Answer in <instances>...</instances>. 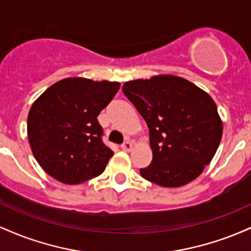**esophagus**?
Here are the masks:
<instances>
[{"mask_svg": "<svg viewBox=\"0 0 251 251\" xmlns=\"http://www.w3.org/2000/svg\"><path fill=\"white\" fill-rule=\"evenodd\" d=\"M122 149L126 152L131 151V150H132V143L129 142V140H125V142L122 144Z\"/></svg>", "mask_w": 251, "mask_h": 251, "instance_id": "1", "label": "esophagus"}]
</instances>
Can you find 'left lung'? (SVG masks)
I'll use <instances>...</instances> for the list:
<instances>
[{
  "label": "left lung",
  "instance_id": "8db88e82",
  "mask_svg": "<svg viewBox=\"0 0 251 251\" xmlns=\"http://www.w3.org/2000/svg\"><path fill=\"white\" fill-rule=\"evenodd\" d=\"M123 92L148 124L153 158L143 178L164 188L185 185L217 151L223 126L208 93L183 77L125 82Z\"/></svg>",
  "mask_w": 251,
  "mask_h": 251
}]
</instances>
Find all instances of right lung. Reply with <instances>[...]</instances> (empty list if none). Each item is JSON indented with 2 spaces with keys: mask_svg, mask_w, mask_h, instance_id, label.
I'll list each match as a JSON object with an SVG mask.
<instances>
[{
  "mask_svg": "<svg viewBox=\"0 0 251 251\" xmlns=\"http://www.w3.org/2000/svg\"><path fill=\"white\" fill-rule=\"evenodd\" d=\"M119 82L68 77L40 96L28 114V139L37 163L65 184H80L105 171L113 151L102 142L98 116Z\"/></svg>",
  "mask_w": 251,
  "mask_h": 251,
  "instance_id": "right-lung-1",
  "label": "right lung"
}]
</instances>
